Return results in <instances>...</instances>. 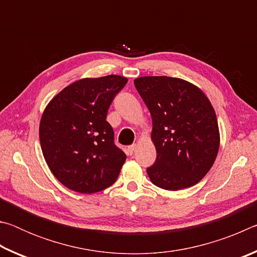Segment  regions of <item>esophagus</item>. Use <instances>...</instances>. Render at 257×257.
<instances>
[{
	"label": "esophagus",
	"instance_id": "obj_1",
	"mask_svg": "<svg viewBox=\"0 0 257 257\" xmlns=\"http://www.w3.org/2000/svg\"><path fill=\"white\" fill-rule=\"evenodd\" d=\"M136 147H137L136 144H133V145L128 146V149H127L128 154H129V155H133V154L135 153V151H136Z\"/></svg>",
	"mask_w": 257,
	"mask_h": 257
}]
</instances>
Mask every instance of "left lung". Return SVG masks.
<instances>
[{
	"label": "left lung",
	"instance_id": "1",
	"mask_svg": "<svg viewBox=\"0 0 257 257\" xmlns=\"http://www.w3.org/2000/svg\"><path fill=\"white\" fill-rule=\"evenodd\" d=\"M135 87L149 107L156 160L147 168L155 186L188 188L210 171L219 152V125L211 102L201 89L180 78H136Z\"/></svg>",
	"mask_w": 257,
	"mask_h": 257
}]
</instances>
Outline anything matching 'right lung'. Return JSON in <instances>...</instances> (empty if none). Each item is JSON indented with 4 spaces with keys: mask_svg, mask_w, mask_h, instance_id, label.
I'll list each match as a JSON object with an SVG mask.
<instances>
[{
    "mask_svg": "<svg viewBox=\"0 0 257 257\" xmlns=\"http://www.w3.org/2000/svg\"><path fill=\"white\" fill-rule=\"evenodd\" d=\"M128 79L110 75L84 78L52 98L40 123L43 155L61 184L81 194L113 185L125 161L106 121L113 98Z\"/></svg>",
    "mask_w": 257,
    "mask_h": 257,
    "instance_id": "1",
    "label": "right lung"
}]
</instances>
